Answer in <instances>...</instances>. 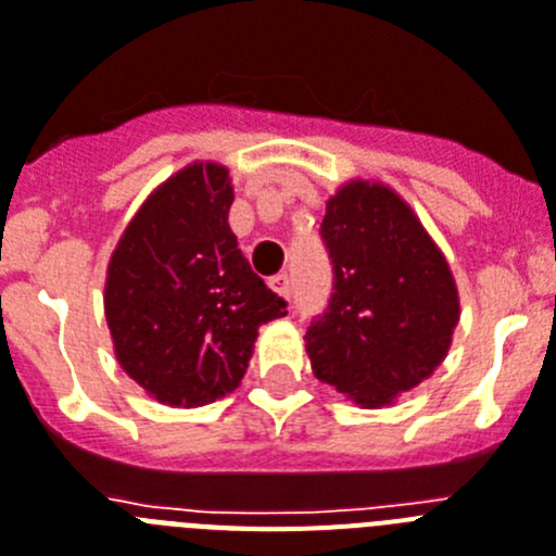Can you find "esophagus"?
<instances>
[{
	"mask_svg": "<svg viewBox=\"0 0 556 556\" xmlns=\"http://www.w3.org/2000/svg\"><path fill=\"white\" fill-rule=\"evenodd\" d=\"M268 282H270V288L279 293V296L291 300V279H288V274H277V277H270Z\"/></svg>",
	"mask_w": 556,
	"mask_h": 556,
	"instance_id": "1",
	"label": "esophagus"
}]
</instances>
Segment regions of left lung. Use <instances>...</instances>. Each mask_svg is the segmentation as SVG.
Wrapping results in <instances>:
<instances>
[{
	"instance_id": "left-lung-1",
	"label": "left lung",
	"mask_w": 556,
	"mask_h": 556,
	"mask_svg": "<svg viewBox=\"0 0 556 556\" xmlns=\"http://www.w3.org/2000/svg\"><path fill=\"white\" fill-rule=\"evenodd\" d=\"M319 237L333 268L328 307L305 333L314 376L362 407H384L432 376L458 325L444 254L381 184L330 198Z\"/></svg>"
}]
</instances>
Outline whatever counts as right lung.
<instances>
[{"instance_id":"1","label":"right lung","mask_w":556,"mask_h":556,"mask_svg":"<svg viewBox=\"0 0 556 556\" xmlns=\"http://www.w3.org/2000/svg\"><path fill=\"white\" fill-rule=\"evenodd\" d=\"M228 169L194 163L135 214L106 270V325L115 356L147 393L200 407L245 376L260 325L286 316L237 249Z\"/></svg>"}]
</instances>
